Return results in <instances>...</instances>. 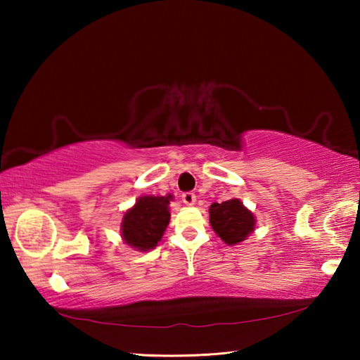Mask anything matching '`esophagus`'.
Returning a JSON list of instances; mask_svg holds the SVG:
<instances>
[{"instance_id": "1", "label": "esophagus", "mask_w": 360, "mask_h": 360, "mask_svg": "<svg viewBox=\"0 0 360 360\" xmlns=\"http://www.w3.org/2000/svg\"><path fill=\"white\" fill-rule=\"evenodd\" d=\"M182 202H184L187 206H193L195 202H197V197H195V193L192 192H186L182 193Z\"/></svg>"}]
</instances>
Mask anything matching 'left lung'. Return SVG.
<instances>
[{
  "label": "left lung",
  "instance_id": "1",
  "mask_svg": "<svg viewBox=\"0 0 360 360\" xmlns=\"http://www.w3.org/2000/svg\"><path fill=\"white\" fill-rule=\"evenodd\" d=\"M210 224L225 245L235 246L248 240L255 229V216L238 198L210 206Z\"/></svg>",
  "mask_w": 360,
  "mask_h": 360
}]
</instances>
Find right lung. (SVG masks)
Returning a JSON list of instances; mask_svg holds the SVG:
<instances>
[{"label":"right lung","instance_id":"right-lung-1","mask_svg":"<svg viewBox=\"0 0 360 360\" xmlns=\"http://www.w3.org/2000/svg\"><path fill=\"white\" fill-rule=\"evenodd\" d=\"M173 195H143L131 208L124 212L120 236L127 246L139 252L154 249L169 224V202Z\"/></svg>","mask_w":360,"mask_h":360}]
</instances>
